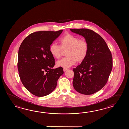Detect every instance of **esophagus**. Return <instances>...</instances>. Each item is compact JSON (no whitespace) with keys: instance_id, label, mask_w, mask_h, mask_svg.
Here are the masks:
<instances>
[{"instance_id":"obj_1","label":"esophagus","mask_w":129,"mask_h":129,"mask_svg":"<svg viewBox=\"0 0 129 129\" xmlns=\"http://www.w3.org/2000/svg\"><path fill=\"white\" fill-rule=\"evenodd\" d=\"M68 70V69L67 68H63V71H67Z\"/></svg>"}]
</instances>
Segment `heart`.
Here are the masks:
<instances>
[{"label":"heart","mask_w":129,"mask_h":129,"mask_svg":"<svg viewBox=\"0 0 129 129\" xmlns=\"http://www.w3.org/2000/svg\"><path fill=\"white\" fill-rule=\"evenodd\" d=\"M60 47L52 43L49 47V52L52 57L58 59L60 58L63 50H66L67 56L56 63L58 67L68 68L77 62H82L88 55V44L83 39H79L71 34H66L59 40Z\"/></svg>","instance_id":"obj_1"}]
</instances>
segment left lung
Returning <instances> with one entry per match:
<instances>
[{
  "instance_id": "obj_1",
  "label": "left lung",
  "mask_w": 129,
  "mask_h": 129,
  "mask_svg": "<svg viewBox=\"0 0 129 129\" xmlns=\"http://www.w3.org/2000/svg\"><path fill=\"white\" fill-rule=\"evenodd\" d=\"M70 30L84 37L89 46L87 57L73 69V87L79 93L93 94L107 82L112 68L111 52L104 40L93 30L86 28Z\"/></svg>"
}]
</instances>
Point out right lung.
Returning a JSON list of instances; mask_svg holds the SVG:
<instances>
[{"instance_id":"obj_1","label":"right lung","mask_w":129,"mask_h":129,"mask_svg":"<svg viewBox=\"0 0 129 129\" xmlns=\"http://www.w3.org/2000/svg\"><path fill=\"white\" fill-rule=\"evenodd\" d=\"M62 31L32 33L20 46L17 63L20 78L25 88L36 96L43 97L51 93L63 74L62 67L52 68L55 60L49 52L50 45Z\"/></svg>"}]
</instances>
